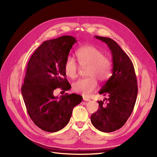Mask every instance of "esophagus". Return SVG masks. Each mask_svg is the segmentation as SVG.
Masks as SVG:
<instances>
[{"label":"esophagus","instance_id":"esophagus-1","mask_svg":"<svg viewBox=\"0 0 157 157\" xmlns=\"http://www.w3.org/2000/svg\"><path fill=\"white\" fill-rule=\"evenodd\" d=\"M83 99L84 101H90V99H89V98H86V97H83Z\"/></svg>","mask_w":157,"mask_h":157}]
</instances>
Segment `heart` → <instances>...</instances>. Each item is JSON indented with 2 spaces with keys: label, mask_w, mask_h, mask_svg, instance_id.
Instances as JSON below:
<instances>
[{
  "label": "heart",
  "mask_w": 157,
  "mask_h": 157,
  "mask_svg": "<svg viewBox=\"0 0 157 157\" xmlns=\"http://www.w3.org/2000/svg\"><path fill=\"white\" fill-rule=\"evenodd\" d=\"M77 57L81 67H88L86 75L88 77L74 82L73 90L88 96L97 88V79L103 82L110 77L112 63L108 58L103 56L101 50L93 46L82 47L77 52ZM63 69L68 77L73 79L77 77L79 67L73 57L68 56L66 58Z\"/></svg>",
  "instance_id": "obj_1"
}]
</instances>
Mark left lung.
I'll return each instance as SVG.
<instances>
[{"label":"left lung","mask_w":157,"mask_h":157,"mask_svg":"<svg viewBox=\"0 0 157 157\" xmlns=\"http://www.w3.org/2000/svg\"><path fill=\"white\" fill-rule=\"evenodd\" d=\"M107 44L112 54L113 74L99 92L107 96L103 101H98V110L91 115L93 126L103 132H111L124 125L134 109L137 83L134 67L128 56L110 38L95 36Z\"/></svg>","instance_id":"8db88e82"}]
</instances>
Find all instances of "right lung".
Instances as JSON below:
<instances>
[{
    "instance_id": "1",
    "label": "right lung",
    "mask_w": 157,
    "mask_h": 157,
    "mask_svg": "<svg viewBox=\"0 0 157 157\" xmlns=\"http://www.w3.org/2000/svg\"><path fill=\"white\" fill-rule=\"evenodd\" d=\"M75 37L65 35L44 41L28 62L21 94L28 114L41 130L56 132L70 121L73 108L82 100L75 94L54 96V90H69L64 63L70 50L77 42Z\"/></svg>"
}]
</instances>
